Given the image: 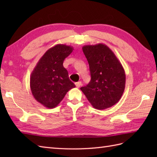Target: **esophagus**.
Masks as SVG:
<instances>
[{
    "label": "esophagus",
    "instance_id": "esophagus-1",
    "mask_svg": "<svg viewBox=\"0 0 157 157\" xmlns=\"http://www.w3.org/2000/svg\"><path fill=\"white\" fill-rule=\"evenodd\" d=\"M82 85V82H76L75 83V86L77 88H79Z\"/></svg>",
    "mask_w": 157,
    "mask_h": 157
}]
</instances>
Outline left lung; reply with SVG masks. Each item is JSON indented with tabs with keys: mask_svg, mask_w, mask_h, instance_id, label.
<instances>
[{
	"mask_svg": "<svg viewBox=\"0 0 157 157\" xmlns=\"http://www.w3.org/2000/svg\"><path fill=\"white\" fill-rule=\"evenodd\" d=\"M88 60L91 79L80 88L93 107L110 108L121 99L125 87V73L121 62L104 44L82 47Z\"/></svg>",
	"mask_w": 157,
	"mask_h": 157,
	"instance_id": "8db88e82",
	"label": "left lung"
}]
</instances>
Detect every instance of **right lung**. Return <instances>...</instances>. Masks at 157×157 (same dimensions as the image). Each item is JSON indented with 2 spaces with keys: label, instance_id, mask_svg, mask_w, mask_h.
Returning <instances> with one entry per match:
<instances>
[{
  "label": "right lung",
  "instance_id": "right-lung-1",
  "mask_svg": "<svg viewBox=\"0 0 157 157\" xmlns=\"http://www.w3.org/2000/svg\"><path fill=\"white\" fill-rule=\"evenodd\" d=\"M73 48L65 44H56L44 53L33 70L30 76L32 95L38 102L48 109L57 106L67 92L75 86L69 78L63 61Z\"/></svg>",
  "mask_w": 157,
  "mask_h": 157
}]
</instances>
